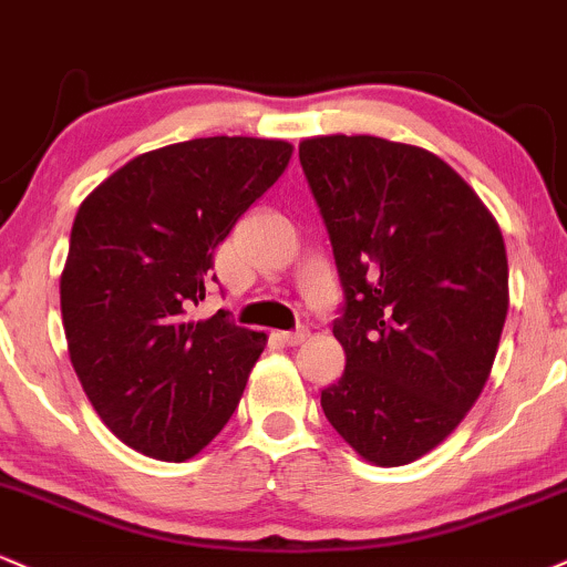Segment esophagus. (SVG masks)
<instances>
[{
	"label": "esophagus",
	"mask_w": 567,
	"mask_h": 567,
	"mask_svg": "<svg viewBox=\"0 0 567 567\" xmlns=\"http://www.w3.org/2000/svg\"><path fill=\"white\" fill-rule=\"evenodd\" d=\"M310 337V331L308 329H297V331H281V334H278V339H281L284 344H289V348H297V344H302L305 339Z\"/></svg>",
	"instance_id": "esophagus-1"
}]
</instances>
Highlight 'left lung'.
I'll list each match as a JSON object with an SVG mask.
<instances>
[{"label": "left lung", "mask_w": 567, "mask_h": 567, "mask_svg": "<svg viewBox=\"0 0 567 567\" xmlns=\"http://www.w3.org/2000/svg\"><path fill=\"white\" fill-rule=\"evenodd\" d=\"M299 162L344 289V374L321 392L344 443L403 467L454 432L488 382L509 308L496 217L435 153L318 135Z\"/></svg>", "instance_id": "left-lung-1"}]
</instances>
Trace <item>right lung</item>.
<instances>
[{
    "instance_id": "obj_1",
    "label": "right lung",
    "mask_w": 567,
    "mask_h": 567,
    "mask_svg": "<svg viewBox=\"0 0 567 567\" xmlns=\"http://www.w3.org/2000/svg\"><path fill=\"white\" fill-rule=\"evenodd\" d=\"M291 143L196 137L140 153L79 206L60 312L79 382L118 441L185 462L215 441L265 348L223 310L193 321L215 249L284 175Z\"/></svg>"
}]
</instances>
